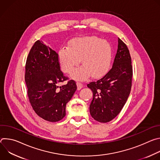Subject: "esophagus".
<instances>
[{
  "mask_svg": "<svg viewBox=\"0 0 160 160\" xmlns=\"http://www.w3.org/2000/svg\"><path fill=\"white\" fill-rule=\"evenodd\" d=\"M77 88L78 90H80L83 87V84L81 82H77Z\"/></svg>",
  "mask_w": 160,
  "mask_h": 160,
  "instance_id": "obj_1",
  "label": "esophagus"
}]
</instances>
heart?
Returning a JSON list of instances; mask_svg holds the SVG:
<instances>
[{
	"mask_svg": "<svg viewBox=\"0 0 160 160\" xmlns=\"http://www.w3.org/2000/svg\"><path fill=\"white\" fill-rule=\"evenodd\" d=\"M112 51L108 42L96 37L77 38L59 51V61L62 70L70 73L80 62L83 64L72 73L73 78L85 80L90 75L99 78L109 68Z\"/></svg>",
	"mask_w": 160,
	"mask_h": 160,
	"instance_id": "obj_1",
	"label": "heart"
}]
</instances>
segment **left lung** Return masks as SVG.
I'll return each instance as SVG.
<instances>
[{"label":"left lung","mask_w":160,"mask_h":160,"mask_svg":"<svg viewBox=\"0 0 160 160\" xmlns=\"http://www.w3.org/2000/svg\"><path fill=\"white\" fill-rule=\"evenodd\" d=\"M132 74L129 50L118 38V49L111 69L101 79L87 84L93 93L90 113L94 120L107 123L118 115L129 96Z\"/></svg>","instance_id":"obj_1"}]
</instances>
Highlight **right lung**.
Wrapping results in <instances>:
<instances>
[{"mask_svg":"<svg viewBox=\"0 0 160 160\" xmlns=\"http://www.w3.org/2000/svg\"><path fill=\"white\" fill-rule=\"evenodd\" d=\"M25 79L30 102L37 115L51 122L62 120L77 87L73 80L59 87L68 78L60 70L58 54L36 41L27 57Z\"/></svg>","mask_w":160,"mask_h":160,"instance_id":"add662e5","label":"right lung"}]
</instances>
